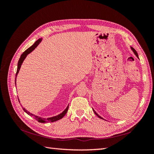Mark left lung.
Returning a JSON list of instances; mask_svg holds the SVG:
<instances>
[{
  "instance_id": "left-lung-1",
  "label": "left lung",
  "mask_w": 154,
  "mask_h": 154,
  "mask_svg": "<svg viewBox=\"0 0 154 154\" xmlns=\"http://www.w3.org/2000/svg\"><path fill=\"white\" fill-rule=\"evenodd\" d=\"M131 49H132V51H134V54H135V55H136V56H137V57H138V53H137V52H136V50H134V49L133 48H131ZM93 112H94V114H96V115H97V116L98 117H99V118H100V119H103V118H102V117H101V116H100L99 115V114H97V112H95V111H94V110H93Z\"/></svg>"
}]
</instances>
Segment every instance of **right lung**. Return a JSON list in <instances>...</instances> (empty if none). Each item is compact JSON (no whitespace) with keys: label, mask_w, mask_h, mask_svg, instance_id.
<instances>
[{"label":"right lung","mask_w":154,"mask_h":154,"mask_svg":"<svg viewBox=\"0 0 154 154\" xmlns=\"http://www.w3.org/2000/svg\"><path fill=\"white\" fill-rule=\"evenodd\" d=\"M41 41H42V38L38 39V40L36 42H35V43L32 45V46H30V48H28L27 50H26V51L24 52V53H23V54L21 55V56H20V57L19 61H18V67H17V71H16V78H15V83H16V77H17V75H18V73L20 69V67H21V65H22V63H23V61H24V59H25L26 57L28 54L31 53V52H32V51H33V50H34V49L38 46V44H40V42H41ZM18 101H19V99H18ZM19 103H20V101H19ZM68 108H69V105L67 106V107L66 108V109H65V110H64L63 112H62V113L60 114H59V115H57V116H53V117H51V118H48L47 119H42V118H41V117H39V116H38L34 115V114L30 113V112H29V111H28L27 110H26V109H24V108H22V109H23V110H24V112H26V113L28 114V115H30V116H32L33 118H34V119H35L37 121H38L39 122L45 123V122H55V121H57V120H59L61 119L62 118H63V117L65 115V114L67 113V110H68Z\"/></svg>","instance_id":"obj_1"}]
</instances>
